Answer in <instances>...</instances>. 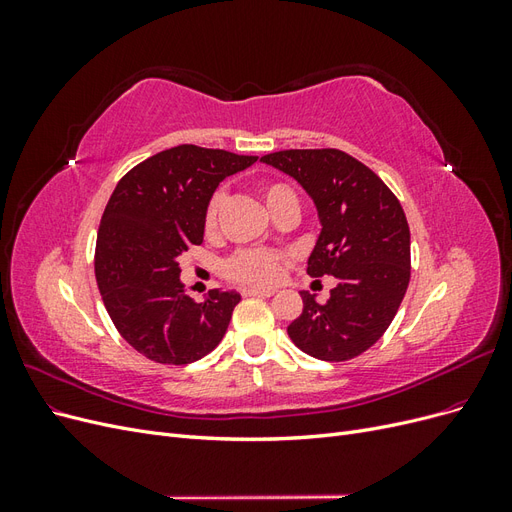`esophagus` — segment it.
<instances>
[{
    "label": "esophagus",
    "instance_id": "esophagus-1",
    "mask_svg": "<svg viewBox=\"0 0 512 512\" xmlns=\"http://www.w3.org/2000/svg\"><path fill=\"white\" fill-rule=\"evenodd\" d=\"M275 290L271 288H243L241 294L243 297H271Z\"/></svg>",
    "mask_w": 512,
    "mask_h": 512
}]
</instances>
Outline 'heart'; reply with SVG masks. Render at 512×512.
Segmentation results:
<instances>
[{
	"label": "heart",
	"instance_id": "1",
	"mask_svg": "<svg viewBox=\"0 0 512 512\" xmlns=\"http://www.w3.org/2000/svg\"><path fill=\"white\" fill-rule=\"evenodd\" d=\"M260 194L265 198L267 207L271 213L280 207L286 198H294L292 190L288 185L280 181H265L260 183ZM224 203V194L215 192L205 209V230L213 232L218 228L220 220V209ZM286 265V256L282 252H271V250H258V247H243L237 250L226 262H224V277L235 284L243 286H271L280 280L282 269Z\"/></svg>",
	"mask_w": 512,
	"mask_h": 512
}]
</instances>
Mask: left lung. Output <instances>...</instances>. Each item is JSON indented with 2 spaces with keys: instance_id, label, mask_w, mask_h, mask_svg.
I'll use <instances>...</instances> for the list:
<instances>
[{
  "instance_id": "obj_1",
  "label": "left lung",
  "mask_w": 512,
  "mask_h": 512,
  "mask_svg": "<svg viewBox=\"0 0 512 512\" xmlns=\"http://www.w3.org/2000/svg\"><path fill=\"white\" fill-rule=\"evenodd\" d=\"M297 179L314 198L322 232L307 275H333L327 303L301 292L288 327L299 350L350 361L391 327L410 284V228L397 196L374 170L339 149H286L260 158Z\"/></svg>"
}]
</instances>
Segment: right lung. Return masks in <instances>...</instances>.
I'll use <instances>...</instances> for the list:
<instances>
[{
    "instance_id": "right-lung-1",
    "label": "right lung",
    "mask_w": 512,
    "mask_h": 512,
    "mask_svg": "<svg viewBox=\"0 0 512 512\" xmlns=\"http://www.w3.org/2000/svg\"><path fill=\"white\" fill-rule=\"evenodd\" d=\"M256 160L179 145L119 179L98 228L96 282L119 335L149 361L188 365L222 342L241 297L211 290L196 303L179 282V256L203 243L220 181Z\"/></svg>"
}]
</instances>
